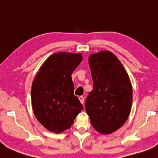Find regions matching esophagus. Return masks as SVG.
I'll return each instance as SVG.
<instances>
[{
    "instance_id": "34e87169",
    "label": "esophagus",
    "mask_w": 158,
    "mask_h": 158,
    "mask_svg": "<svg viewBox=\"0 0 158 158\" xmlns=\"http://www.w3.org/2000/svg\"><path fill=\"white\" fill-rule=\"evenodd\" d=\"M79 101H80V102H81V104L84 103V97H82V96H81V97H79Z\"/></svg>"
}]
</instances>
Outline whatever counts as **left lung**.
<instances>
[{"instance_id": "obj_1", "label": "left lung", "mask_w": 158, "mask_h": 158, "mask_svg": "<svg viewBox=\"0 0 158 158\" xmlns=\"http://www.w3.org/2000/svg\"><path fill=\"white\" fill-rule=\"evenodd\" d=\"M88 62L93 89L86 98V112L96 130L110 134L123 126L130 114L131 83L124 66L112 52L91 54Z\"/></svg>"}]
</instances>
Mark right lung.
<instances>
[{
    "label": "right lung",
    "instance_id": "right-lung-1",
    "mask_svg": "<svg viewBox=\"0 0 158 158\" xmlns=\"http://www.w3.org/2000/svg\"><path fill=\"white\" fill-rule=\"evenodd\" d=\"M83 60L81 53L59 52L50 55L40 69L31 87L32 108L48 131L69 129L83 106L74 95L71 75Z\"/></svg>",
    "mask_w": 158,
    "mask_h": 158
}]
</instances>
